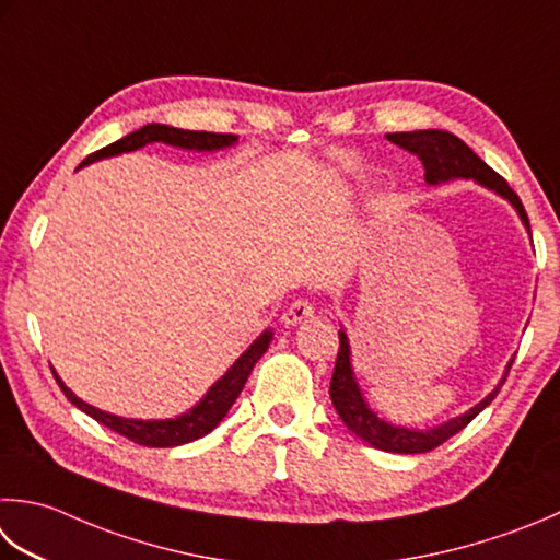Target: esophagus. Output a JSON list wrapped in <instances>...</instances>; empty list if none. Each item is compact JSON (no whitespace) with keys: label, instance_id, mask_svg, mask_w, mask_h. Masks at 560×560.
<instances>
[{"label":"esophagus","instance_id":"esophagus-1","mask_svg":"<svg viewBox=\"0 0 560 560\" xmlns=\"http://www.w3.org/2000/svg\"><path fill=\"white\" fill-rule=\"evenodd\" d=\"M315 313L313 308V301L311 299H295L287 311L281 315V323L283 325H299L303 320H308V317Z\"/></svg>","mask_w":560,"mask_h":560}]
</instances>
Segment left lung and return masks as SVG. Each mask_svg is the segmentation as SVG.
Returning a JSON list of instances; mask_svg holds the SVG:
<instances>
[{"mask_svg":"<svg viewBox=\"0 0 560 560\" xmlns=\"http://www.w3.org/2000/svg\"><path fill=\"white\" fill-rule=\"evenodd\" d=\"M386 138L393 142V145L408 150L410 155H418V160L424 167V179L430 184H440V182L458 179V177L476 179L478 184H483L488 189L505 196V199L517 208V213L524 221V225H527V230H532L529 215L524 211L520 196L512 191V186L502 179L495 170L488 167V164L454 133L432 128V130H410V133H388ZM500 386L492 390L486 400H480L476 408H470L466 415H462V418L448 420L446 424L436 427V430L415 432V430H405V427H393L388 422L378 420L376 415L366 408V402L357 388L352 364H349L347 335L339 332V352L335 361V374L330 381V398H332L335 410L339 412V418H342V422L359 436L361 442L376 446L381 452L424 454L444 444L446 440H452L456 432H462L480 410L488 408V405L495 400Z\"/></svg>","mask_w":560,"mask_h":560,"instance_id":"1","label":"left lung"}]
</instances>
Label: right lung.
Segmentation results:
<instances>
[{
	"mask_svg": "<svg viewBox=\"0 0 560 560\" xmlns=\"http://www.w3.org/2000/svg\"><path fill=\"white\" fill-rule=\"evenodd\" d=\"M237 138L230 133H208V130H184V128H172V126H162V124H148L142 126L140 130H133L126 138H120L112 145H106L102 150L92 152L90 158L82 160L80 167L90 164L94 160L102 158H112V155H120V152H130L138 150L148 142H167V145H177V148H186V150H218V148H228L233 145ZM271 332L261 335L255 345H252L247 352L240 357L233 366L228 369V374L213 383V388L206 393V398L191 408L189 412H184L182 418L174 420H126V418H116V415H108L92 408L84 400H80L74 393L65 386V383L58 378V374H52L58 386L62 388L65 396L72 405H77L82 412L90 415L96 422H102L108 430H114L116 434L126 436V440L142 444V446H179L186 442L199 440V436L208 434L211 430H215L218 422L225 418V412L230 410L240 396V390L245 388V381L252 374V366L257 364L259 357L267 352L269 347Z\"/></svg>",
	"mask_w": 560,
	"mask_h": 560,
	"instance_id": "right-lung-1",
	"label": "right lung"
}]
</instances>
